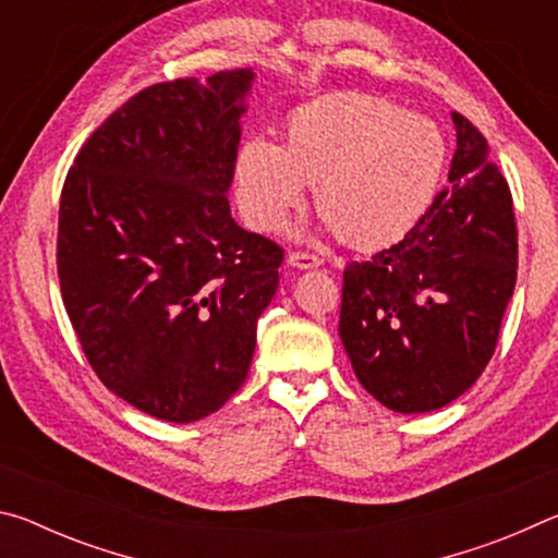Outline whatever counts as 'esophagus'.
Wrapping results in <instances>:
<instances>
[{"instance_id":"esophagus-1","label":"esophagus","mask_w":558,"mask_h":558,"mask_svg":"<svg viewBox=\"0 0 558 558\" xmlns=\"http://www.w3.org/2000/svg\"><path fill=\"white\" fill-rule=\"evenodd\" d=\"M288 266L298 268V270H310L323 266V258L315 256V253H305V251H292L288 256Z\"/></svg>"}]
</instances>
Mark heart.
Returning a JSON list of instances; mask_svg holds the SVG:
<instances>
[{
    "mask_svg": "<svg viewBox=\"0 0 558 558\" xmlns=\"http://www.w3.org/2000/svg\"><path fill=\"white\" fill-rule=\"evenodd\" d=\"M446 140L433 122L374 96L335 93L298 108L282 147L248 140L235 155V199L253 229L286 226L315 186L317 214L354 248L401 241L436 196Z\"/></svg>",
    "mask_w": 558,
    "mask_h": 558,
    "instance_id": "b5f03b06",
    "label": "heart"
}]
</instances>
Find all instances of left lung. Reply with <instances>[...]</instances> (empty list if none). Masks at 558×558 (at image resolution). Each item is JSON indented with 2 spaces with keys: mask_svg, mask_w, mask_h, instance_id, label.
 <instances>
[{
  "mask_svg": "<svg viewBox=\"0 0 558 558\" xmlns=\"http://www.w3.org/2000/svg\"><path fill=\"white\" fill-rule=\"evenodd\" d=\"M450 186L391 248L344 268L339 337L359 384L396 413L465 393L495 354L517 282L512 192L487 140L452 112Z\"/></svg>",
  "mask_w": 558,
  "mask_h": 558,
  "instance_id": "obj_1",
  "label": "left lung"
}]
</instances>
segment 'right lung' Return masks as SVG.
Returning <instances> with one entry per match:
<instances>
[{
	"label": "right lung",
	"mask_w": 558,
	"mask_h": 558,
	"mask_svg": "<svg viewBox=\"0 0 558 558\" xmlns=\"http://www.w3.org/2000/svg\"><path fill=\"white\" fill-rule=\"evenodd\" d=\"M256 73L155 83L112 112L63 182L56 266L98 379L169 423L241 389L282 248L233 221L229 189Z\"/></svg>",
	"instance_id": "1"
}]
</instances>
